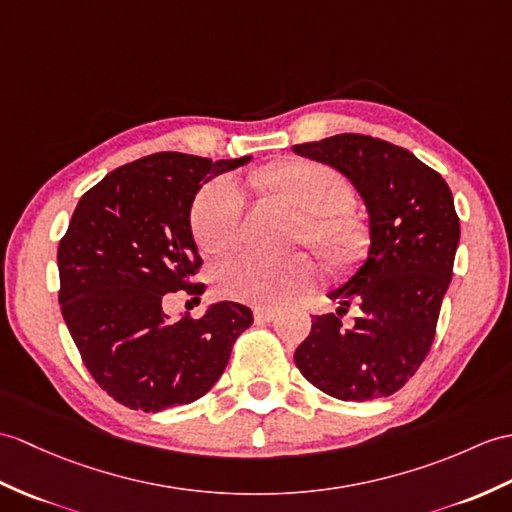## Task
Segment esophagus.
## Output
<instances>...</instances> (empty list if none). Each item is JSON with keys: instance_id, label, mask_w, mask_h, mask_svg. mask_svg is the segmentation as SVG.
I'll return each instance as SVG.
<instances>
[{"instance_id": "obj_1", "label": "esophagus", "mask_w": 512, "mask_h": 512, "mask_svg": "<svg viewBox=\"0 0 512 512\" xmlns=\"http://www.w3.org/2000/svg\"><path fill=\"white\" fill-rule=\"evenodd\" d=\"M277 318L275 310H264V307H257L255 310V320L257 323H270V320Z\"/></svg>"}]
</instances>
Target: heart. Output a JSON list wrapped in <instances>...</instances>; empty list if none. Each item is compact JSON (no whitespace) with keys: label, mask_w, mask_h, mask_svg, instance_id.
Segmentation results:
<instances>
[{"label":"heart","mask_w":512,"mask_h":512,"mask_svg":"<svg viewBox=\"0 0 512 512\" xmlns=\"http://www.w3.org/2000/svg\"><path fill=\"white\" fill-rule=\"evenodd\" d=\"M259 194L296 213L294 244H307L325 264L349 275L358 270L373 244L366 213L351 205L353 185L327 163L285 159L251 174ZM189 227L202 253L220 257L235 251L244 231V200L227 178L200 187L189 211ZM218 294L255 307H283L310 292L316 268L305 255L268 259L235 257L216 270Z\"/></svg>","instance_id":"heart-1"}]
</instances>
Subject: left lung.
Segmentation results:
<instances>
[{
  "label": "left lung",
  "mask_w": 512,
  "mask_h": 512,
  "mask_svg": "<svg viewBox=\"0 0 512 512\" xmlns=\"http://www.w3.org/2000/svg\"><path fill=\"white\" fill-rule=\"evenodd\" d=\"M294 152L347 176L373 231L364 266L329 294L338 312L312 318L294 362L307 382L336 399L390 397L417 373L436 336L460 240L454 196L430 165L377 137L342 133ZM353 302L363 316L347 330L339 318Z\"/></svg>",
  "instance_id": "obj_1"
}]
</instances>
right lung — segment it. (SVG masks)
<instances>
[{
  "label": "right lung",
  "instance_id": "1",
  "mask_svg": "<svg viewBox=\"0 0 512 512\" xmlns=\"http://www.w3.org/2000/svg\"><path fill=\"white\" fill-rule=\"evenodd\" d=\"M248 161L150 154L106 174L71 216L58 244V303L91 377L130 410L200 399L253 323V312L233 301L200 318L168 320L163 312L170 292L205 290L196 283L202 259L189 227L196 192Z\"/></svg>",
  "mask_w": 512,
  "mask_h": 512
}]
</instances>
